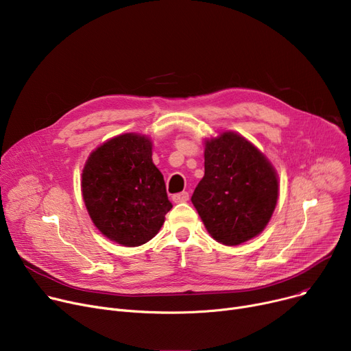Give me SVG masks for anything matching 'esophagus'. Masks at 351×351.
Here are the masks:
<instances>
[{
    "mask_svg": "<svg viewBox=\"0 0 351 351\" xmlns=\"http://www.w3.org/2000/svg\"><path fill=\"white\" fill-rule=\"evenodd\" d=\"M173 201H174V202H185V201H189V193L182 191V193L174 194V195H173Z\"/></svg>",
    "mask_w": 351,
    "mask_h": 351,
    "instance_id": "1",
    "label": "esophagus"
}]
</instances>
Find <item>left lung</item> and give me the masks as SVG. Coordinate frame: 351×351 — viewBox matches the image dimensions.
<instances>
[{"label": "left lung", "instance_id": "left-lung-1", "mask_svg": "<svg viewBox=\"0 0 351 351\" xmlns=\"http://www.w3.org/2000/svg\"><path fill=\"white\" fill-rule=\"evenodd\" d=\"M205 173L191 197L208 234L237 246L259 235L269 222L279 195L271 161L237 132L205 138Z\"/></svg>", "mask_w": 351, "mask_h": 351}]
</instances>
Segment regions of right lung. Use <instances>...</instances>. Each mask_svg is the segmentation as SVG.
I'll use <instances>...</instances> for the list:
<instances>
[{"label": "right lung", "mask_w": 351, "mask_h": 351, "mask_svg": "<svg viewBox=\"0 0 351 351\" xmlns=\"http://www.w3.org/2000/svg\"><path fill=\"white\" fill-rule=\"evenodd\" d=\"M152 149L147 136L120 134L95 149L82 170V197L92 222L129 248L154 238L173 208Z\"/></svg>", "instance_id": "right-lung-1"}]
</instances>
